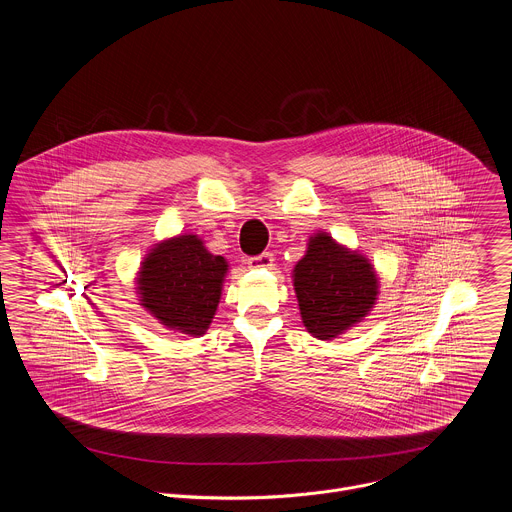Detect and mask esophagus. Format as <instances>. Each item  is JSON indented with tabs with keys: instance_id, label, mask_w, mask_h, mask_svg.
<instances>
[{
	"instance_id": "34e87169",
	"label": "esophagus",
	"mask_w": 512,
	"mask_h": 512,
	"mask_svg": "<svg viewBox=\"0 0 512 512\" xmlns=\"http://www.w3.org/2000/svg\"><path fill=\"white\" fill-rule=\"evenodd\" d=\"M271 265H273V255H271V253H261V255L249 259V267H253V269L271 267Z\"/></svg>"
}]
</instances>
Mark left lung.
<instances>
[{"mask_svg": "<svg viewBox=\"0 0 512 512\" xmlns=\"http://www.w3.org/2000/svg\"><path fill=\"white\" fill-rule=\"evenodd\" d=\"M291 277L302 322L318 340L344 334L377 304L379 277L373 263L324 231L310 237Z\"/></svg>", "mask_w": 512, "mask_h": 512, "instance_id": "1", "label": "left lung"}]
</instances>
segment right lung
Wrapping results in <instances>:
<instances>
[{
  "instance_id": "obj_1",
  "label": "right lung",
  "mask_w": 512,
  "mask_h": 512,
  "mask_svg": "<svg viewBox=\"0 0 512 512\" xmlns=\"http://www.w3.org/2000/svg\"><path fill=\"white\" fill-rule=\"evenodd\" d=\"M227 271V259L212 255L198 235L164 239L139 265V306L168 330L202 336L221 302Z\"/></svg>"
}]
</instances>
